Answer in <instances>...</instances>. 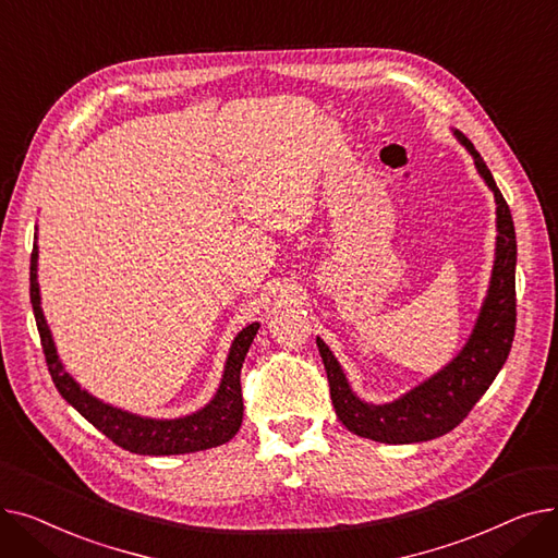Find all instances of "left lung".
I'll list each match as a JSON object with an SVG mask.
<instances>
[{
  "label": "left lung",
  "mask_w": 558,
  "mask_h": 558,
  "mask_svg": "<svg viewBox=\"0 0 558 558\" xmlns=\"http://www.w3.org/2000/svg\"><path fill=\"white\" fill-rule=\"evenodd\" d=\"M465 151L473 156L477 173L495 196V259L486 299L480 307L475 328L459 355L441 371L427 377L418 387L409 389L393 402L373 404L362 400L348 385V377L332 355L328 343L316 337L324 360L330 396L339 421L357 436L379 444H421L432 441L454 429L475 402L493 385L495 375L505 366L515 335V228L511 210L497 190L493 173L473 142L461 131H452Z\"/></svg>",
  "instance_id": "1"
}]
</instances>
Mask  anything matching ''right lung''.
<instances>
[{
  "instance_id": "right-lung-1",
  "label": "right lung",
  "mask_w": 558,
  "mask_h": 558,
  "mask_svg": "<svg viewBox=\"0 0 558 558\" xmlns=\"http://www.w3.org/2000/svg\"><path fill=\"white\" fill-rule=\"evenodd\" d=\"M32 305L36 314V326L40 332L43 350H45V360L58 393H61L87 423H93L101 434H106L114 446H120L135 454H149V457L187 454V452L223 446L240 432L242 416H244L240 373H242V364L248 348L259 330L257 320L242 328L238 337L232 339L228 360L223 366V375H221V385L208 404L201 407L198 412L181 418H149V416L131 414L126 409L112 407L95 398L93 393H87L65 371L63 362L58 360L56 343L40 305L38 244L34 246V253H32Z\"/></svg>"
}]
</instances>
